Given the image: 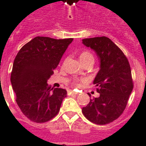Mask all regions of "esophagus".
Segmentation results:
<instances>
[{"label":"esophagus","mask_w":146,"mask_h":146,"mask_svg":"<svg viewBox=\"0 0 146 146\" xmlns=\"http://www.w3.org/2000/svg\"><path fill=\"white\" fill-rule=\"evenodd\" d=\"M68 92H69L70 94H72V95H77V94H78V92H75V91H73V90H69V91H68Z\"/></svg>","instance_id":"obj_1"}]
</instances>
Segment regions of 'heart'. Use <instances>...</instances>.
Masks as SVG:
<instances>
[{
	"mask_svg": "<svg viewBox=\"0 0 146 146\" xmlns=\"http://www.w3.org/2000/svg\"><path fill=\"white\" fill-rule=\"evenodd\" d=\"M79 58H80L81 61H84L87 59H89V58H93V56H92V55L90 53V52L85 51L81 54Z\"/></svg>",
	"mask_w": 146,
	"mask_h": 146,
	"instance_id": "1",
	"label": "heart"
}]
</instances>
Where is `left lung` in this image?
<instances>
[{"instance_id":"1","label":"left lung","mask_w":146,"mask_h":146,"mask_svg":"<svg viewBox=\"0 0 146 146\" xmlns=\"http://www.w3.org/2000/svg\"><path fill=\"white\" fill-rule=\"evenodd\" d=\"M82 43L94 50L99 60L100 68L93 81L100 96L90 99L87 106L82 108V112L86 118L94 123H110L123 113L132 92L129 61L108 37L84 39Z\"/></svg>"}]
</instances>
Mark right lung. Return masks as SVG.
I'll return each instance as SVG.
<instances>
[{
	"label": "right lung",
	"mask_w": 146,
	"mask_h": 146,
	"mask_svg": "<svg viewBox=\"0 0 146 146\" xmlns=\"http://www.w3.org/2000/svg\"><path fill=\"white\" fill-rule=\"evenodd\" d=\"M73 39L36 36L17 53L11 84L20 110L31 121L45 123L57 115L66 90L50 88L48 80Z\"/></svg>",
	"instance_id": "1"
}]
</instances>
